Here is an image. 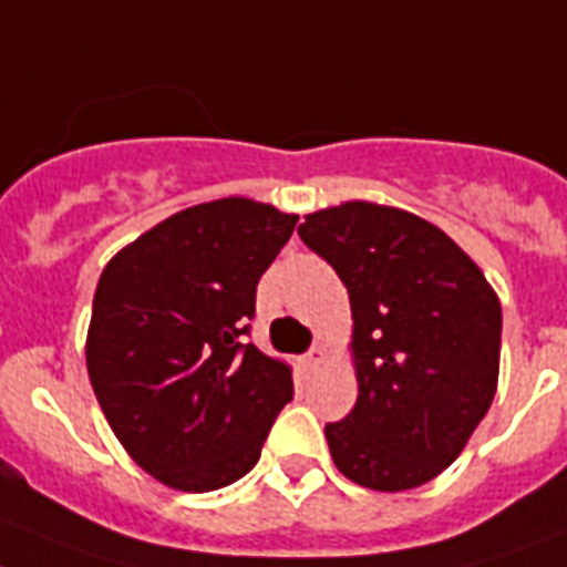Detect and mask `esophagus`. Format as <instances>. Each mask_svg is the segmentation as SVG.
<instances>
[{
  "label": "esophagus",
  "instance_id": "1",
  "mask_svg": "<svg viewBox=\"0 0 567 567\" xmlns=\"http://www.w3.org/2000/svg\"><path fill=\"white\" fill-rule=\"evenodd\" d=\"M324 362H327L324 348H312L310 353H307V368H310V371H318V368H321Z\"/></svg>",
  "mask_w": 567,
  "mask_h": 567
}]
</instances>
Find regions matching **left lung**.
I'll list each match as a JSON object with an SVG mask.
<instances>
[{
  "label": "left lung",
  "instance_id": "left-lung-1",
  "mask_svg": "<svg viewBox=\"0 0 567 567\" xmlns=\"http://www.w3.org/2000/svg\"><path fill=\"white\" fill-rule=\"evenodd\" d=\"M301 240L348 287L357 405L327 423L336 470L377 493L429 484L493 405L502 303L446 231L394 205L318 208Z\"/></svg>",
  "mask_w": 567,
  "mask_h": 567
}]
</instances>
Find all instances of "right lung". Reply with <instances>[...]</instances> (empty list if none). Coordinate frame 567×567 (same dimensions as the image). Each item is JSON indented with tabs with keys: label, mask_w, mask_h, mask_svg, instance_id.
Returning a JSON list of instances; mask_svg holds the SVG:
<instances>
[{
	"label": "right lung",
	"mask_w": 567,
	"mask_h": 567,
	"mask_svg": "<svg viewBox=\"0 0 567 567\" xmlns=\"http://www.w3.org/2000/svg\"><path fill=\"white\" fill-rule=\"evenodd\" d=\"M295 223L226 196L176 210L104 266L89 382L126 455L158 484L210 493L243 478L292 400V368L240 336Z\"/></svg>",
	"instance_id": "right-lung-1"
}]
</instances>
